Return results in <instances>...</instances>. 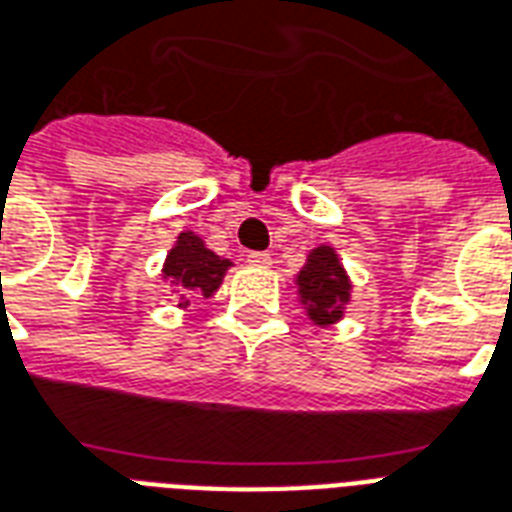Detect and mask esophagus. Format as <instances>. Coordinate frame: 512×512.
Instances as JSON below:
<instances>
[{
  "instance_id": "obj_1",
  "label": "esophagus",
  "mask_w": 512,
  "mask_h": 512,
  "mask_svg": "<svg viewBox=\"0 0 512 512\" xmlns=\"http://www.w3.org/2000/svg\"><path fill=\"white\" fill-rule=\"evenodd\" d=\"M246 263L255 268H268L271 266V255L268 252H246Z\"/></svg>"
}]
</instances>
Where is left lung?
Returning <instances> with one entry per match:
<instances>
[{
	"label": "left lung",
	"instance_id": "8db88e82",
	"mask_svg": "<svg viewBox=\"0 0 512 512\" xmlns=\"http://www.w3.org/2000/svg\"><path fill=\"white\" fill-rule=\"evenodd\" d=\"M298 293L309 304V317L317 325H331L342 317V306L350 298V279L339 266L331 246H317L298 274Z\"/></svg>",
	"mask_w": 512,
	"mask_h": 512
}]
</instances>
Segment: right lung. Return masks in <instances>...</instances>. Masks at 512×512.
<instances>
[{
    "instance_id": "right-lung-1",
    "label": "right lung",
    "mask_w": 512,
    "mask_h": 512,
    "mask_svg": "<svg viewBox=\"0 0 512 512\" xmlns=\"http://www.w3.org/2000/svg\"><path fill=\"white\" fill-rule=\"evenodd\" d=\"M227 268H230V260L206 249V244L195 233H181L176 246L170 249L162 274L173 285L208 298L222 285V276H225Z\"/></svg>"
}]
</instances>
